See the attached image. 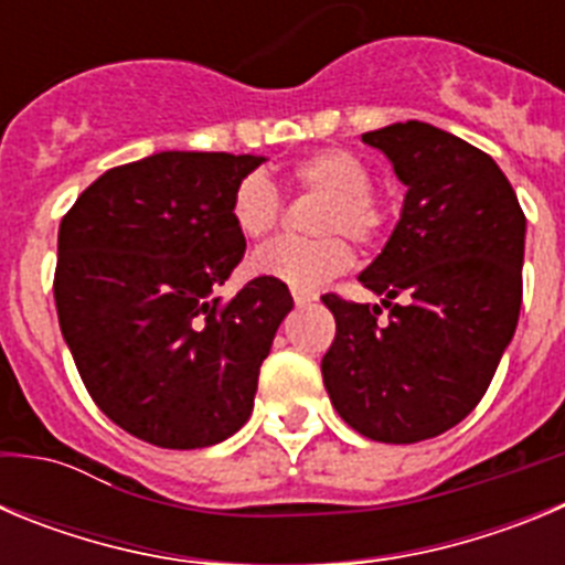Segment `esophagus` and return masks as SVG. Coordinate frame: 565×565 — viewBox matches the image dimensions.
Returning <instances> with one entry per match:
<instances>
[{
  "mask_svg": "<svg viewBox=\"0 0 565 565\" xmlns=\"http://www.w3.org/2000/svg\"><path fill=\"white\" fill-rule=\"evenodd\" d=\"M313 299H317V294H311V291H294V302H297L299 308L311 306Z\"/></svg>",
  "mask_w": 565,
  "mask_h": 565,
  "instance_id": "34e87169",
  "label": "esophagus"
}]
</instances>
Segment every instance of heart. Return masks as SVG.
<instances>
[{"label": "heart", "instance_id": "heart-1", "mask_svg": "<svg viewBox=\"0 0 565 565\" xmlns=\"http://www.w3.org/2000/svg\"><path fill=\"white\" fill-rule=\"evenodd\" d=\"M294 186L322 198L311 217V232L319 237H282L259 248L252 268L263 277L279 279L294 291H313L351 266V248L339 234L353 243H373L382 234L384 209L373 198V174L348 149H319L291 169ZM282 201L263 172L246 174L234 186L232 221L248 239H263L277 228Z\"/></svg>", "mask_w": 565, "mask_h": 565}]
</instances>
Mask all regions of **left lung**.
Here are the masks:
<instances>
[{"instance_id": "obj_1", "label": "left lung", "mask_w": 565, "mask_h": 565, "mask_svg": "<svg viewBox=\"0 0 565 565\" xmlns=\"http://www.w3.org/2000/svg\"><path fill=\"white\" fill-rule=\"evenodd\" d=\"M407 186L382 254L359 274L379 306L326 294L337 337L322 382L373 441L416 444L476 411L515 337L526 217L487 152L424 121L364 132Z\"/></svg>"}]
</instances>
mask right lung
I'll return each mask as SVG.
<instances>
[{"label":"right lung","instance_id":"1","mask_svg":"<svg viewBox=\"0 0 565 565\" xmlns=\"http://www.w3.org/2000/svg\"><path fill=\"white\" fill-rule=\"evenodd\" d=\"M266 158L154 152L89 183L58 226V326L93 402L167 450L226 441L294 308L286 282L214 291L246 254L232 194Z\"/></svg>","mask_w":565,"mask_h":565}]
</instances>
